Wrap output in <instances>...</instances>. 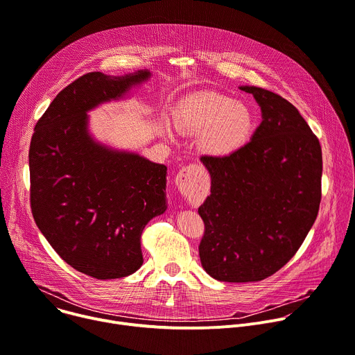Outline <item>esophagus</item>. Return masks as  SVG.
Wrapping results in <instances>:
<instances>
[{"instance_id": "obj_1", "label": "esophagus", "mask_w": 355, "mask_h": 355, "mask_svg": "<svg viewBox=\"0 0 355 355\" xmlns=\"http://www.w3.org/2000/svg\"><path fill=\"white\" fill-rule=\"evenodd\" d=\"M202 175H204V168L198 164H189L177 174L175 185L182 195H188L195 189Z\"/></svg>"}]
</instances>
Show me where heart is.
Returning a JSON list of instances; mask_svg holds the SVG:
<instances>
[{"label": "heart", "mask_w": 355, "mask_h": 355, "mask_svg": "<svg viewBox=\"0 0 355 355\" xmlns=\"http://www.w3.org/2000/svg\"><path fill=\"white\" fill-rule=\"evenodd\" d=\"M178 125L204 133L202 147L207 153L227 156L248 141L256 128V118L244 101L218 92H199L191 95L181 108Z\"/></svg>", "instance_id": "b5f03b06"}]
</instances>
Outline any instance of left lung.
Wrapping results in <instances>:
<instances>
[{
  "instance_id": "1",
  "label": "left lung",
  "mask_w": 355,
  "mask_h": 355,
  "mask_svg": "<svg viewBox=\"0 0 355 355\" xmlns=\"http://www.w3.org/2000/svg\"><path fill=\"white\" fill-rule=\"evenodd\" d=\"M261 108L251 140L223 157L202 156L211 195L198 209L204 270L225 282H254L282 268L313 226L322 198V147L281 95L241 85Z\"/></svg>"
}]
</instances>
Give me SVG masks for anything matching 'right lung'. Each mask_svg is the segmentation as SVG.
<instances>
[{
    "label": "right lung",
    "instance_id": "1",
    "mask_svg": "<svg viewBox=\"0 0 355 355\" xmlns=\"http://www.w3.org/2000/svg\"><path fill=\"white\" fill-rule=\"evenodd\" d=\"M150 76H81L52 101L31 140L33 219L69 266L96 279L141 267V232L167 209V167L96 141L87 114L122 99Z\"/></svg>",
    "mask_w": 355,
    "mask_h": 355
}]
</instances>
